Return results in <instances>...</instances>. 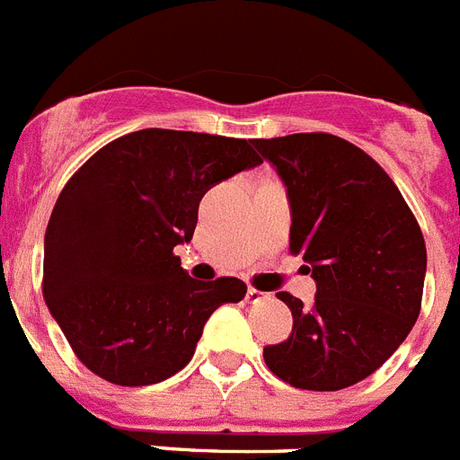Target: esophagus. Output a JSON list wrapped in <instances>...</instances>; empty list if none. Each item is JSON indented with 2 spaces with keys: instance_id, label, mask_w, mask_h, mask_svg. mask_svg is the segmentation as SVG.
Listing matches in <instances>:
<instances>
[{
  "instance_id": "1",
  "label": "esophagus",
  "mask_w": 460,
  "mask_h": 460,
  "mask_svg": "<svg viewBox=\"0 0 460 460\" xmlns=\"http://www.w3.org/2000/svg\"><path fill=\"white\" fill-rule=\"evenodd\" d=\"M265 297H268V293H261L258 288H251V286H249V290H246V300L253 302V305H256V302H261V300H265Z\"/></svg>"
}]
</instances>
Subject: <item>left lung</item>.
Wrapping results in <instances>:
<instances>
[{"instance_id":"obj_1","label":"left lung","mask_w":460,"mask_h":460,"mask_svg":"<svg viewBox=\"0 0 460 460\" xmlns=\"http://www.w3.org/2000/svg\"><path fill=\"white\" fill-rule=\"evenodd\" d=\"M284 181L290 251L316 281L286 342L265 347L270 370L307 391H340L382 367L421 312L426 244L391 176L365 151L325 132L253 139Z\"/></svg>"}]
</instances>
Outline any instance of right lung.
Returning a JSON list of instances; mask_svg holds the SVG:
<instances>
[{"label": "right lung", "instance_id": "obj_1", "mask_svg": "<svg viewBox=\"0 0 460 460\" xmlns=\"http://www.w3.org/2000/svg\"><path fill=\"white\" fill-rule=\"evenodd\" d=\"M262 160L246 139L148 128L111 141L62 188L43 239V297L78 360L148 386L192 358L204 323L246 284L198 281L188 244L204 192Z\"/></svg>", "mask_w": 460, "mask_h": 460}]
</instances>
